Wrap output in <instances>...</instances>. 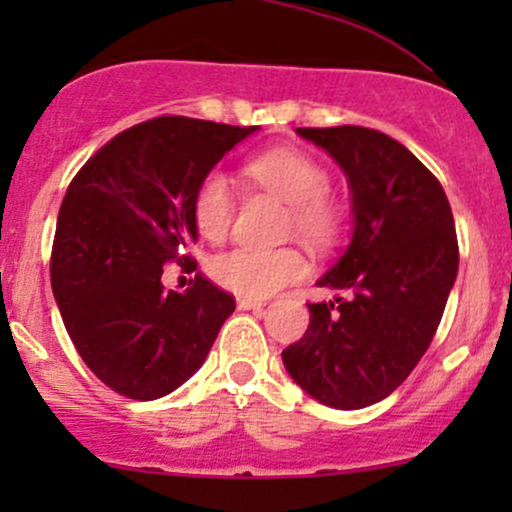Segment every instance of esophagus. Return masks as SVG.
<instances>
[{"label": "esophagus", "instance_id": "1", "mask_svg": "<svg viewBox=\"0 0 512 512\" xmlns=\"http://www.w3.org/2000/svg\"><path fill=\"white\" fill-rule=\"evenodd\" d=\"M238 308L240 310H262L264 303L262 301H252V298H238Z\"/></svg>", "mask_w": 512, "mask_h": 512}]
</instances>
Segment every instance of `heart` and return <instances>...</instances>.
Here are the masks:
<instances>
[{"label":"heart","instance_id":"obj_1","mask_svg":"<svg viewBox=\"0 0 512 512\" xmlns=\"http://www.w3.org/2000/svg\"><path fill=\"white\" fill-rule=\"evenodd\" d=\"M245 173L291 207V231L313 248L330 245L342 226V211L327 197L330 173L315 158L293 149H272L250 158ZM192 219L209 240H221L233 221V190L221 170H211L192 197ZM211 274L223 289L243 298H269L308 274V262L293 248H238L221 252Z\"/></svg>","mask_w":512,"mask_h":512}]
</instances>
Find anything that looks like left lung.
Returning <instances> with one entry per match:
<instances>
[{"label":"left lung","mask_w":512,"mask_h":512,"mask_svg":"<svg viewBox=\"0 0 512 512\" xmlns=\"http://www.w3.org/2000/svg\"><path fill=\"white\" fill-rule=\"evenodd\" d=\"M334 158L354 231L317 279L344 293L310 303L301 342L281 351L293 383L320 404L363 409L407 380L436 334L460 252L443 185L407 146L368 127H298Z\"/></svg>","instance_id":"left-lung-1"}]
</instances>
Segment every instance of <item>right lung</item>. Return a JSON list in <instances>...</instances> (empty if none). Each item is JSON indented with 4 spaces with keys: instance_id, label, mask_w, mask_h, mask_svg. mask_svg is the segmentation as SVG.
<instances>
[{
    "instance_id": "1",
    "label": "right lung",
    "mask_w": 512,
    "mask_h": 512,
    "mask_svg": "<svg viewBox=\"0 0 512 512\" xmlns=\"http://www.w3.org/2000/svg\"><path fill=\"white\" fill-rule=\"evenodd\" d=\"M257 127L156 117L117 134L76 173L57 216L50 281L69 337L98 380L129 399H158L207 361L231 293L195 276L163 291L168 262L197 243L192 197Z\"/></svg>"
}]
</instances>
